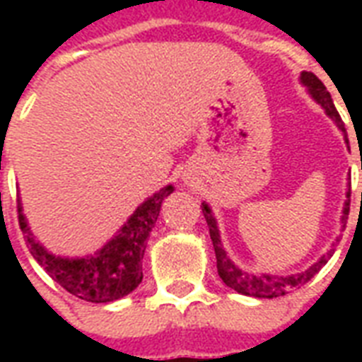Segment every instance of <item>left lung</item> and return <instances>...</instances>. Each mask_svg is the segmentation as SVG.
<instances>
[{"instance_id": "obj_1", "label": "left lung", "mask_w": 362, "mask_h": 362, "mask_svg": "<svg viewBox=\"0 0 362 362\" xmlns=\"http://www.w3.org/2000/svg\"><path fill=\"white\" fill-rule=\"evenodd\" d=\"M300 84L306 86V92H308L310 98L314 99L315 103L325 110V115L329 116L334 124H337L338 129L342 131L344 141L348 142V133H346L342 118H340V115H338L337 107H334V103H332L331 93L327 92V88L323 86V82H321L314 73H306V71H303V73H300ZM349 193H351V189L346 192V203H344L342 218H340L342 227H346V221H348ZM203 214L206 223H209L210 238H212V244H214L218 274H220V278L223 280L226 286H229L231 289L240 293V295H247V297L274 298V297H281V295H286V293L304 286L306 281L312 280V278L320 272L321 267H323V264L329 261V257H331L332 253H334V246H337V244L332 242L331 250H329L325 255H321L320 261H315L310 269L303 270V272H297V274L276 276V274H269V272H263V274H253V272H246V270L238 269L237 264L233 263L231 259H229L226 247H223V244H221L218 221H216L214 214H212V209H210L206 203H203Z\"/></svg>"}]
</instances>
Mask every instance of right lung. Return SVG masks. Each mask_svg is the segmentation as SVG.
Masks as SVG:
<instances>
[{
    "label": "right lung",
    "mask_w": 362,
    "mask_h": 362,
    "mask_svg": "<svg viewBox=\"0 0 362 362\" xmlns=\"http://www.w3.org/2000/svg\"><path fill=\"white\" fill-rule=\"evenodd\" d=\"M175 192L173 184L161 187L135 209L124 226L98 252L82 257L54 255L31 233L18 199V223L35 261L71 295L88 303L105 304L129 295L142 281V257L146 240L158 221L165 197Z\"/></svg>",
    "instance_id": "add662e5"
}]
</instances>
